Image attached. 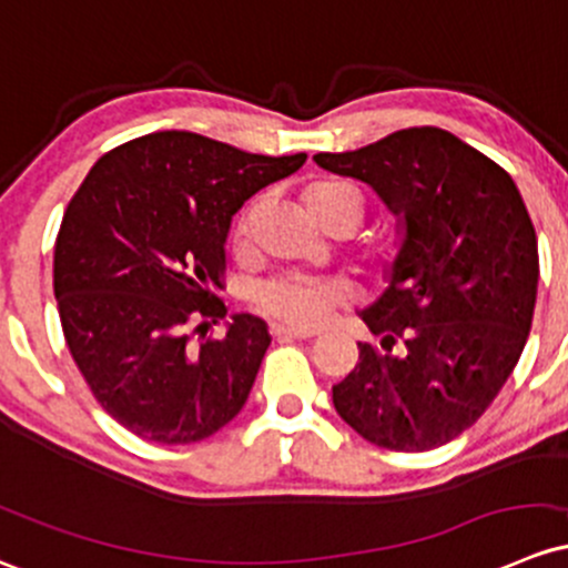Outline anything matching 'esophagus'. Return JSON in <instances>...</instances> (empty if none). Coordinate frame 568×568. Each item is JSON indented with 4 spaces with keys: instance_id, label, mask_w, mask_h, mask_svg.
I'll return each mask as SVG.
<instances>
[{
    "instance_id": "34e87169",
    "label": "esophagus",
    "mask_w": 568,
    "mask_h": 568,
    "mask_svg": "<svg viewBox=\"0 0 568 568\" xmlns=\"http://www.w3.org/2000/svg\"><path fill=\"white\" fill-rule=\"evenodd\" d=\"M272 337L274 339H310L315 337V332L296 329V326H285V324H272Z\"/></svg>"
}]
</instances>
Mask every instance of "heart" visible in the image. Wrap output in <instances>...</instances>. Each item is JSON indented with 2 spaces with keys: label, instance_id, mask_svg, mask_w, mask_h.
I'll return each instance as SVG.
<instances>
[{
  "label": "heart",
  "instance_id": "b5f03b06",
  "mask_svg": "<svg viewBox=\"0 0 568 568\" xmlns=\"http://www.w3.org/2000/svg\"><path fill=\"white\" fill-rule=\"evenodd\" d=\"M304 206H307L310 217L318 225L332 223V220L343 217L351 225H359L364 204L356 190H351L348 184L337 182H318L310 184L304 190ZM236 236H247V214L239 220ZM394 258V244L378 250V264L386 266ZM348 288L343 283H334V280H318V277H304V274H288V277L272 280L261 291L258 304L264 307V313L272 318L285 321L291 326H321L329 318L332 310H337L339 304L348 302Z\"/></svg>",
  "mask_w": 568,
  "mask_h": 568
}]
</instances>
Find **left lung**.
Masks as SVG:
<instances>
[{
	"label": "left lung",
	"mask_w": 568,
	"mask_h": 568,
	"mask_svg": "<svg viewBox=\"0 0 568 568\" xmlns=\"http://www.w3.org/2000/svg\"><path fill=\"white\" fill-rule=\"evenodd\" d=\"M313 160L373 187L399 229L384 294L359 310L381 348L359 343L334 408L375 446L438 449L485 414L528 339L539 247L520 190L438 128Z\"/></svg>",
	"instance_id": "1"
}]
</instances>
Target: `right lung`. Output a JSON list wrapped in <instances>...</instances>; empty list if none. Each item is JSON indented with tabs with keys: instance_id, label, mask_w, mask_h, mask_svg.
<instances>
[{
	"instance_id": "obj_1",
	"label": "right lung",
	"mask_w": 568,
	"mask_h": 568,
	"mask_svg": "<svg viewBox=\"0 0 568 568\" xmlns=\"http://www.w3.org/2000/svg\"><path fill=\"white\" fill-rule=\"evenodd\" d=\"M304 160L160 130L103 154L70 201L53 247L64 339L94 399L139 438L199 444L247 403L268 326L236 313L204 339L225 318L212 285L234 214Z\"/></svg>"
}]
</instances>
